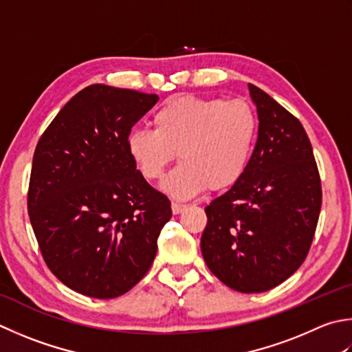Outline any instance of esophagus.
<instances>
[{
	"mask_svg": "<svg viewBox=\"0 0 352 352\" xmlns=\"http://www.w3.org/2000/svg\"><path fill=\"white\" fill-rule=\"evenodd\" d=\"M186 209H188V206L186 204L172 201V212H174V215H180V213H183Z\"/></svg>",
	"mask_w": 352,
	"mask_h": 352,
	"instance_id": "esophagus-1",
	"label": "esophagus"
}]
</instances>
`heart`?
I'll return each mask as SVG.
<instances>
[{
	"label": "heart",
	"mask_w": 352,
	"mask_h": 352,
	"mask_svg": "<svg viewBox=\"0 0 352 352\" xmlns=\"http://www.w3.org/2000/svg\"><path fill=\"white\" fill-rule=\"evenodd\" d=\"M258 116L243 99H169L154 114V129H133L126 151L146 182L162 180L177 153L182 163L163 183L175 198L236 184L258 140Z\"/></svg>",
	"instance_id": "obj_1"
}]
</instances>
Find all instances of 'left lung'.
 Returning a JSON list of instances; mask_svg holds the SVG:
<instances>
[{
    "instance_id": "1",
    "label": "left lung",
    "mask_w": 352,
    "mask_h": 352,
    "mask_svg": "<svg viewBox=\"0 0 352 352\" xmlns=\"http://www.w3.org/2000/svg\"><path fill=\"white\" fill-rule=\"evenodd\" d=\"M258 142L244 177L206 208L201 252L209 270L241 293L278 287L304 263L322 206L311 142L298 117L249 84Z\"/></svg>"
}]
</instances>
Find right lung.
<instances>
[{"label":"right lung","mask_w":352,"mask_h":352,"mask_svg":"<svg viewBox=\"0 0 352 352\" xmlns=\"http://www.w3.org/2000/svg\"><path fill=\"white\" fill-rule=\"evenodd\" d=\"M157 94L94 84L47 126L33 154L27 209L47 267L96 299L129 292L154 263L170 201L135 170L126 137Z\"/></svg>","instance_id":"obj_1"}]
</instances>
